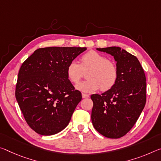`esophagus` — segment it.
<instances>
[{
	"instance_id": "esophagus-1",
	"label": "esophagus",
	"mask_w": 161,
	"mask_h": 161,
	"mask_svg": "<svg viewBox=\"0 0 161 161\" xmlns=\"http://www.w3.org/2000/svg\"><path fill=\"white\" fill-rule=\"evenodd\" d=\"M81 96H82V98H84V99H85V98H88L89 97V94H81Z\"/></svg>"
}]
</instances>
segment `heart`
I'll return each instance as SVG.
<instances>
[{
  "instance_id": "heart-1",
  "label": "heart",
  "mask_w": 161,
  "mask_h": 161,
  "mask_svg": "<svg viewBox=\"0 0 161 161\" xmlns=\"http://www.w3.org/2000/svg\"><path fill=\"white\" fill-rule=\"evenodd\" d=\"M80 64L76 61L69 64L67 76L71 83L77 84L86 71L87 80L78 84L76 88L85 93H92L101 86L103 91L111 89L116 83L118 71L114 64L105 56L94 51H90L81 56Z\"/></svg>"
}]
</instances>
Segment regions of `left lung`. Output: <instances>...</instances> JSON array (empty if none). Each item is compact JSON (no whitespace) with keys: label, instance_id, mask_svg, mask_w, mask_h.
I'll return each mask as SVG.
<instances>
[{"label":"left lung","instance_id":"8db88e82","mask_svg":"<svg viewBox=\"0 0 161 161\" xmlns=\"http://www.w3.org/2000/svg\"><path fill=\"white\" fill-rule=\"evenodd\" d=\"M113 56L118 76L114 85L101 94L91 95L92 122L94 128L109 138H119L130 130L146 103V78L136 57L120 47L97 48Z\"/></svg>","mask_w":161,"mask_h":161}]
</instances>
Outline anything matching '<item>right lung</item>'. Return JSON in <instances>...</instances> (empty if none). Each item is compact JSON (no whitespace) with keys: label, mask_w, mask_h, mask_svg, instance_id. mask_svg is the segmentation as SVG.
Listing matches in <instances>:
<instances>
[{"label":"right lung","mask_w":161,"mask_h":161,"mask_svg":"<svg viewBox=\"0 0 161 161\" xmlns=\"http://www.w3.org/2000/svg\"><path fill=\"white\" fill-rule=\"evenodd\" d=\"M86 47H46L22 64L16 98L25 121L42 136L57 134L68 125L81 94L69 80V64Z\"/></svg>","instance_id":"right-lung-1"}]
</instances>
